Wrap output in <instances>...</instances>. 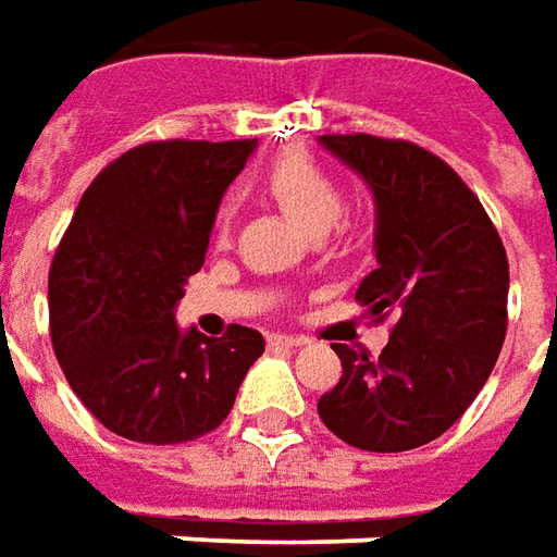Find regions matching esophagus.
<instances>
[{
  "label": "esophagus",
  "mask_w": 557,
  "mask_h": 557,
  "mask_svg": "<svg viewBox=\"0 0 557 557\" xmlns=\"http://www.w3.org/2000/svg\"><path fill=\"white\" fill-rule=\"evenodd\" d=\"M267 343H270V348H300V345H306V339L302 336H287V333H270Z\"/></svg>",
  "instance_id": "obj_1"
}]
</instances>
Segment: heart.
I'll return each instance as SVG.
<instances>
[{
	"instance_id": "heart-1",
	"label": "heart",
	"mask_w": 557,
	"mask_h": 557,
	"mask_svg": "<svg viewBox=\"0 0 557 557\" xmlns=\"http://www.w3.org/2000/svg\"><path fill=\"white\" fill-rule=\"evenodd\" d=\"M263 187L285 209L287 218L297 227L306 230L309 236L327 233L339 221V212H343L339 187H336L333 175L318 163L315 157L302 154V151H290V154L278 157L267 169ZM233 214H236V206L227 199L218 209V218H214V227H218L221 239H227Z\"/></svg>"
}]
</instances>
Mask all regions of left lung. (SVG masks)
<instances>
[{
    "label": "left lung",
    "mask_w": 557,
    "mask_h": 557,
    "mask_svg": "<svg viewBox=\"0 0 557 557\" xmlns=\"http://www.w3.org/2000/svg\"><path fill=\"white\" fill-rule=\"evenodd\" d=\"M370 187L375 270L358 300L394 315L379 358L333 345L343 360L318 416L363 451H409L458 421L488 382L506 336L504 242L458 172L412 141L318 136Z\"/></svg>",
    "instance_id": "left-lung-1"
}]
</instances>
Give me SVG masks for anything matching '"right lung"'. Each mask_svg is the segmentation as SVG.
<instances>
[{
	"instance_id": "add662e5",
	"label": "right lung",
	"mask_w": 557,
	"mask_h": 557,
	"mask_svg": "<svg viewBox=\"0 0 557 557\" xmlns=\"http://www.w3.org/2000/svg\"><path fill=\"white\" fill-rule=\"evenodd\" d=\"M257 139L148 141L84 190L48 278L57 360L111 433L172 446L214 431L233 409L263 336L224 339L175 324L199 272L221 197Z\"/></svg>"
}]
</instances>
